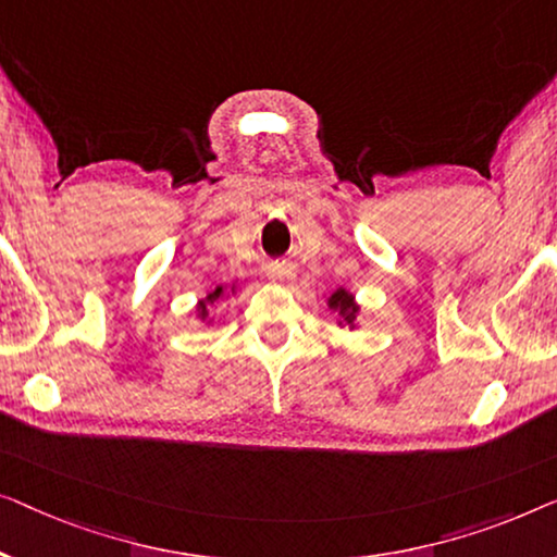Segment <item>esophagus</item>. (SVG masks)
<instances>
[{"label":"esophagus","mask_w":557,"mask_h":557,"mask_svg":"<svg viewBox=\"0 0 557 557\" xmlns=\"http://www.w3.org/2000/svg\"><path fill=\"white\" fill-rule=\"evenodd\" d=\"M268 277L272 282H287L295 277L293 268H287V264H272V268H268Z\"/></svg>","instance_id":"obj_1"}]
</instances>
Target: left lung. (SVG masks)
I'll return each instance as SVG.
<instances>
[{
    "instance_id": "obj_1",
    "label": "left lung",
    "mask_w": 557,
    "mask_h": 557,
    "mask_svg": "<svg viewBox=\"0 0 557 557\" xmlns=\"http://www.w3.org/2000/svg\"><path fill=\"white\" fill-rule=\"evenodd\" d=\"M327 310L338 312V325L341 327H350V331H356L358 327V315H360V305L356 302V295L350 293L346 287H338L335 293H331L327 297Z\"/></svg>"
}]
</instances>
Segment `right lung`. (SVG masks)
Here are the masks:
<instances>
[{
  "label": "right lung",
  "mask_w": 557,
  "mask_h": 557,
  "mask_svg": "<svg viewBox=\"0 0 557 557\" xmlns=\"http://www.w3.org/2000/svg\"><path fill=\"white\" fill-rule=\"evenodd\" d=\"M239 287H242V282H234L232 287L216 285L214 289H209V293L203 295L201 300L197 302V318H199V323H203V325L214 323V318H211V310H209V308H214V305H216L219 300H226V297H230V295H237Z\"/></svg>",
  "instance_id": "1"
}]
</instances>
